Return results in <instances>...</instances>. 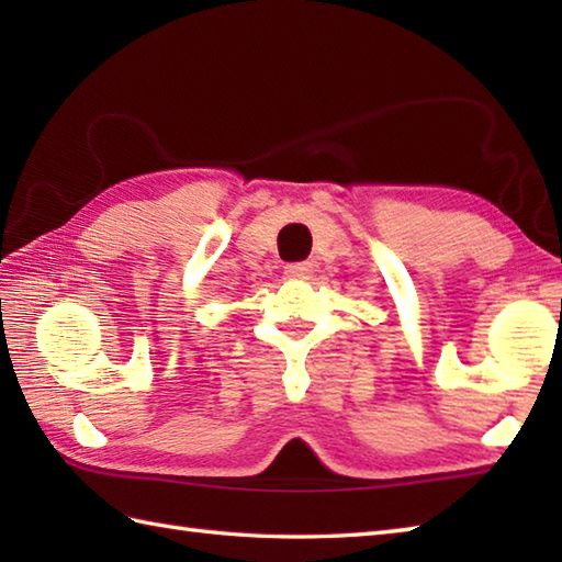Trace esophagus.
Segmentation results:
<instances>
[{
  "mask_svg": "<svg viewBox=\"0 0 562 562\" xmlns=\"http://www.w3.org/2000/svg\"><path fill=\"white\" fill-rule=\"evenodd\" d=\"M312 270V262H290V266H284V274H288L290 280H306Z\"/></svg>",
  "mask_w": 562,
  "mask_h": 562,
  "instance_id": "obj_1",
  "label": "esophagus"
}]
</instances>
